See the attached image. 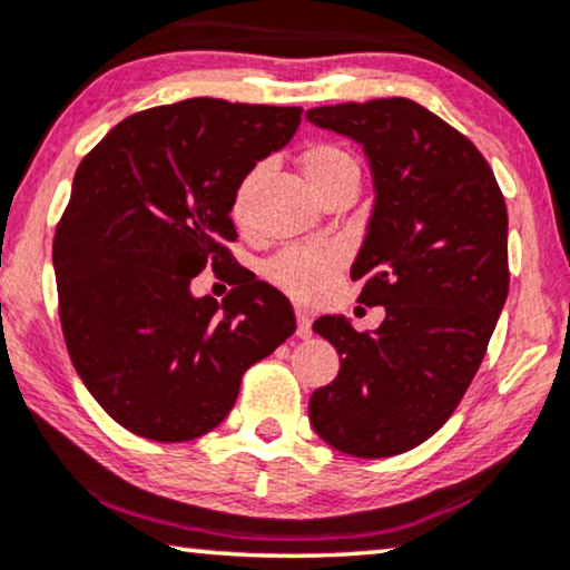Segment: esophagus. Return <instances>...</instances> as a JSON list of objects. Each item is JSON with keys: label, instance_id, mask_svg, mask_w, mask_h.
I'll list each match as a JSON object with an SVG mask.
<instances>
[{"label": "esophagus", "instance_id": "1", "mask_svg": "<svg viewBox=\"0 0 570 570\" xmlns=\"http://www.w3.org/2000/svg\"><path fill=\"white\" fill-rule=\"evenodd\" d=\"M297 337L299 340H307L313 334V321H311V313L305 311V307H297Z\"/></svg>", "mask_w": 570, "mask_h": 570}]
</instances>
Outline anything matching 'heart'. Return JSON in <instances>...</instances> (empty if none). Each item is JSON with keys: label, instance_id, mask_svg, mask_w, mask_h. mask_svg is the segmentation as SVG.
<instances>
[{"label": "heart", "instance_id": "heart-1", "mask_svg": "<svg viewBox=\"0 0 570 570\" xmlns=\"http://www.w3.org/2000/svg\"><path fill=\"white\" fill-rule=\"evenodd\" d=\"M299 167H303L305 177L318 196H326L328 190L345 183L358 185L361 175L358 161L351 150L326 140L307 142L299 150ZM259 175H263V167H252L233 190L230 215L238 225L249 223ZM342 263H345V257L337 246H289L267 263L265 276L299 303H318L321 297L332 292Z\"/></svg>", "mask_w": 570, "mask_h": 570}]
</instances>
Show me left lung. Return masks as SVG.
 Wrapping results in <instances>:
<instances>
[{
    "label": "left lung",
    "mask_w": 570,
    "mask_h": 570,
    "mask_svg": "<svg viewBox=\"0 0 570 570\" xmlns=\"http://www.w3.org/2000/svg\"><path fill=\"white\" fill-rule=\"evenodd\" d=\"M305 116L366 150L376 198L351 278L363 303L385 307L374 332H355L345 315L315 321L340 374L307 414L342 454L395 456L443 428L481 366L510 289L504 196L481 150L420 102Z\"/></svg>",
    "instance_id": "1"
}]
</instances>
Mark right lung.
Segmentation results:
<instances>
[{
  "instance_id": "obj_1",
  "label": "right lung",
  "mask_w": 570,
  "mask_h": 570,
  "mask_svg": "<svg viewBox=\"0 0 570 570\" xmlns=\"http://www.w3.org/2000/svg\"><path fill=\"white\" fill-rule=\"evenodd\" d=\"M299 114L190 98L127 116L81 159L52 244L60 326L85 387L129 433L183 443L215 430L246 368L297 328L289 299L242 265L223 304L194 298L189 281L236 264L233 190Z\"/></svg>"
}]
</instances>
